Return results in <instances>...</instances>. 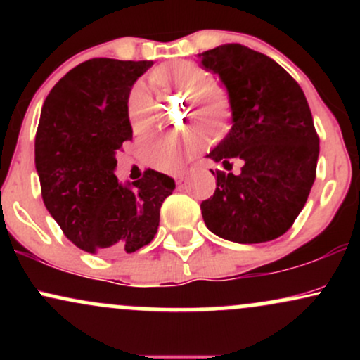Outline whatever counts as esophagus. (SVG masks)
Instances as JSON below:
<instances>
[{
	"label": "esophagus",
	"instance_id": "1",
	"mask_svg": "<svg viewBox=\"0 0 360 360\" xmlns=\"http://www.w3.org/2000/svg\"><path fill=\"white\" fill-rule=\"evenodd\" d=\"M186 174H188V172H186V171H177V172H174V174H172V177H174V181H176L177 184H181L184 181Z\"/></svg>",
	"mask_w": 360,
	"mask_h": 360
}]
</instances>
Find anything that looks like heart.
I'll return each mask as SVG.
<instances>
[{"instance_id":"heart-1","label":"heart","mask_w":360,"mask_h":360,"mask_svg":"<svg viewBox=\"0 0 360 360\" xmlns=\"http://www.w3.org/2000/svg\"><path fill=\"white\" fill-rule=\"evenodd\" d=\"M150 84L159 91L186 93L189 101L188 117L196 120L210 140L217 142L230 131L233 122V103L221 82L208 79L203 65L194 60H172L157 65L148 74ZM127 117L134 134H146L155 123V106L142 82L131 86L127 98ZM203 131L191 128L181 135H157L140 147L142 160L159 171H176L184 159L203 150Z\"/></svg>"}]
</instances>
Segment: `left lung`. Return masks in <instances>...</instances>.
Segmentation results:
<instances>
[{
	"label": "left lung",
	"mask_w": 360,
	"mask_h": 360,
	"mask_svg": "<svg viewBox=\"0 0 360 360\" xmlns=\"http://www.w3.org/2000/svg\"><path fill=\"white\" fill-rule=\"evenodd\" d=\"M200 57L233 103L232 130L208 157L226 171L242 160L240 174L217 171L203 220L226 240H274L291 229L316 177L320 139L307 98L278 62L249 47L226 44Z\"/></svg>",
	"instance_id": "8db88e82"
}]
</instances>
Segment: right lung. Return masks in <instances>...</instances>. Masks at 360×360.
<instances>
[{
    "label": "right lung",
    "mask_w": 360,
    "mask_h": 360,
    "mask_svg": "<svg viewBox=\"0 0 360 360\" xmlns=\"http://www.w3.org/2000/svg\"><path fill=\"white\" fill-rule=\"evenodd\" d=\"M152 60L89 59L45 98L35 135V167L45 208L79 249L118 255L142 249L157 233L160 206L174 179L147 169L118 184L117 155L131 127L127 98Z\"/></svg>",
    "instance_id": "add662e5"
}]
</instances>
